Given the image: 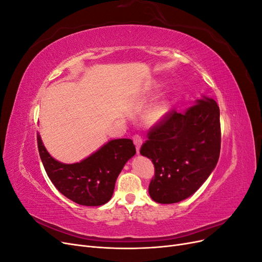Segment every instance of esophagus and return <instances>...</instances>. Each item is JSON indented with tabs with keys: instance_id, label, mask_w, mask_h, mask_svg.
<instances>
[{
	"instance_id": "34e87169",
	"label": "esophagus",
	"mask_w": 262,
	"mask_h": 262,
	"mask_svg": "<svg viewBox=\"0 0 262 262\" xmlns=\"http://www.w3.org/2000/svg\"><path fill=\"white\" fill-rule=\"evenodd\" d=\"M132 139H133V142H134V145H136V147H137V152L139 154L140 147L142 145V138H141V136H139V134H136V136H133Z\"/></svg>"
}]
</instances>
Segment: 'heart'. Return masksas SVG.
<instances>
[{
	"mask_svg": "<svg viewBox=\"0 0 262 262\" xmlns=\"http://www.w3.org/2000/svg\"><path fill=\"white\" fill-rule=\"evenodd\" d=\"M166 110H167V108H166V105L163 104V102H160V104L154 105L152 108L148 110V114H147L148 120H150V121L160 120V119L165 115Z\"/></svg>",
	"mask_w": 262,
	"mask_h": 262,
	"instance_id": "obj_1",
	"label": "heart"
}]
</instances>
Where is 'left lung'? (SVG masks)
<instances>
[{
  "mask_svg": "<svg viewBox=\"0 0 262 262\" xmlns=\"http://www.w3.org/2000/svg\"><path fill=\"white\" fill-rule=\"evenodd\" d=\"M221 150L220 108L204 97L181 113L170 110L147 132L140 153L152 160L148 193L158 203L187 199L215 168Z\"/></svg>",
  "mask_w": 262,
  "mask_h": 262,
  "instance_id": "1",
  "label": "left lung"
}]
</instances>
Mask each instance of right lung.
I'll return each mask as SVG.
<instances>
[{
    "label": "right lung",
    "instance_id": "add662e5",
    "mask_svg": "<svg viewBox=\"0 0 262 262\" xmlns=\"http://www.w3.org/2000/svg\"><path fill=\"white\" fill-rule=\"evenodd\" d=\"M38 150L47 175L59 191L73 202L97 207L112 199L116 180L124 164L136 154L130 139L109 141L86 160L62 164L50 156L37 134Z\"/></svg>",
    "mask_w": 262,
    "mask_h": 262
}]
</instances>
